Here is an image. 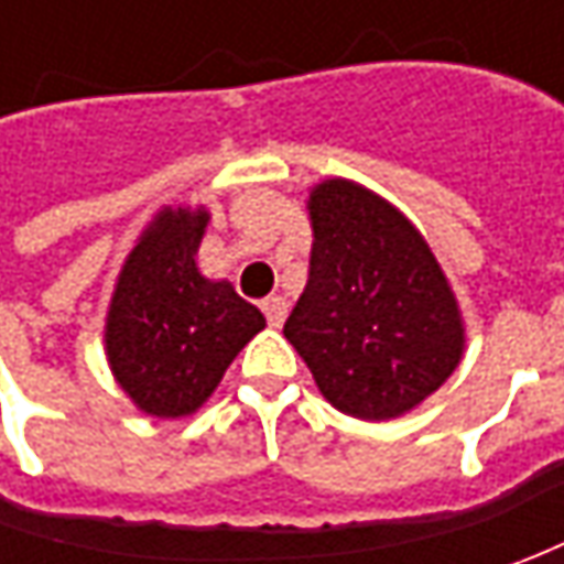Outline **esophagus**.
Here are the masks:
<instances>
[{"instance_id": "obj_1", "label": "esophagus", "mask_w": 564, "mask_h": 564, "mask_svg": "<svg viewBox=\"0 0 564 564\" xmlns=\"http://www.w3.org/2000/svg\"><path fill=\"white\" fill-rule=\"evenodd\" d=\"M263 314H267V323L279 329V326L285 323V314H289V304H285V297H279V294L267 297V301H263Z\"/></svg>"}]
</instances>
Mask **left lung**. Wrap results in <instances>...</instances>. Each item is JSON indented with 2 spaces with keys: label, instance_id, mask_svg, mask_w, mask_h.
Listing matches in <instances>:
<instances>
[{
  "label": "left lung",
  "instance_id": "8db88e82",
  "mask_svg": "<svg viewBox=\"0 0 564 564\" xmlns=\"http://www.w3.org/2000/svg\"><path fill=\"white\" fill-rule=\"evenodd\" d=\"M307 206L311 275L282 333L338 411L399 417L462 360L455 294L421 231L367 187L329 178Z\"/></svg>",
  "mask_w": 564,
  "mask_h": 564
}]
</instances>
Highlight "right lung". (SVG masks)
Masks as SVG:
<instances>
[{
  "label": "right lung",
  "mask_w": 564,
  "mask_h": 564,
  "mask_svg": "<svg viewBox=\"0 0 564 564\" xmlns=\"http://www.w3.org/2000/svg\"><path fill=\"white\" fill-rule=\"evenodd\" d=\"M206 209H163L128 253L106 316L119 386L153 417H185L267 319L228 282L197 272Z\"/></svg>",
  "instance_id": "add662e5"
}]
</instances>
